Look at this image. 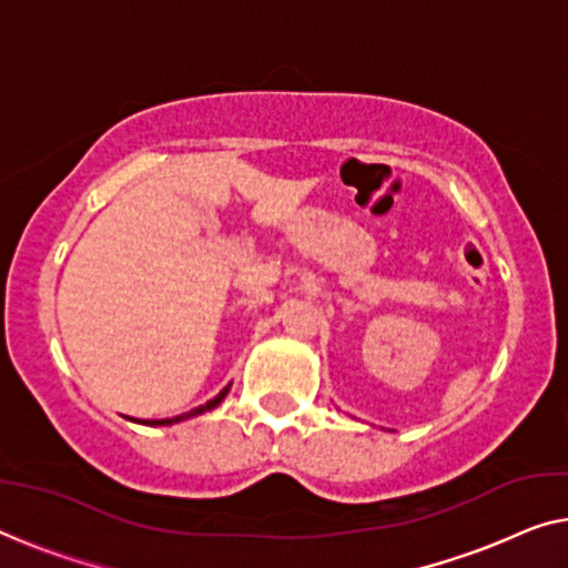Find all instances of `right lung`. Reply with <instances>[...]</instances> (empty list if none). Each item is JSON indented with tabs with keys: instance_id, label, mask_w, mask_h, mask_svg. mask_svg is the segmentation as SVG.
Returning a JSON list of instances; mask_svg holds the SVG:
<instances>
[{
	"instance_id": "add662e5",
	"label": "right lung",
	"mask_w": 568,
	"mask_h": 568,
	"mask_svg": "<svg viewBox=\"0 0 568 568\" xmlns=\"http://www.w3.org/2000/svg\"><path fill=\"white\" fill-rule=\"evenodd\" d=\"M226 390H230V387H224V390L219 393V395L214 397V400H209L206 405H199V408H193V410H189V413H183V416H175V418H160V420H142V423H150V426H171V423H178V420H183V418H193V416H199V413H206V410H211V408H216V405L224 400Z\"/></svg>"
}]
</instances>
